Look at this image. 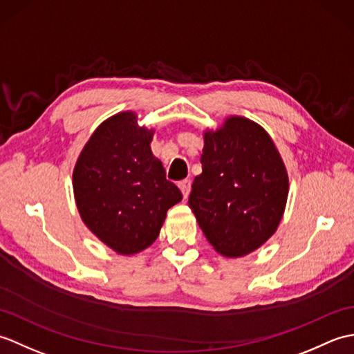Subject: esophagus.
Segmentation results:
<instances>
[{"label": "esophagus", "instance_id": "obj_1", "mask_svg": "<svg viewBox=\"0 0 354 354\" xmlns=\"http://www.w3.org/2000/svg\"><path fill=\"white\" fill-rule=\"evenodd\" d=\"M178 185H179V189H181V192H183V196H184V199L189 198L190 189H192V183L189 181V179H184V181H181V183H179Z\"/></svg>", "mask_w": 354, "mask_h": 354}]
</instances>
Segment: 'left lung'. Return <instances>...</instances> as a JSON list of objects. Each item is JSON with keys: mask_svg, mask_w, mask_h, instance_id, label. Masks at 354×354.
Here are the masks:
<instances>
[{"mask_svg": "<svg viewBox=\"0 0 354 354\" xmlns=\"http://www.w3.org/2000/svg\"><path fill=\"white\" fill-rule=\"evenodd\" d=\"M202 173L189 205L214 250L243 257L274 234L289 193V176L269 133L250 118L232 115L205 131Z\"/></svg>", "mask_w": 354, "mask_h": 354, "instance_id": "1", "label": "left lung"}]
</instances>
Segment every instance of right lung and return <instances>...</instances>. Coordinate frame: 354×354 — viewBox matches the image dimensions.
<instances>
[{
	"label": "right lung",
	"mask_w": 354,
	"mask_h": 354,
	"mask_svg": "<svg viewBox=\"0 0 354 354\" xmlns=\"http://www.w3.org/2000/svg\"><path fill=\"white\" fill-rule=\"evenodd\" d=\"M152 138L153 129L138 126L135 112H118L94 131L73 171L82 221L122 255L152 245L167 209L183 199L152 153Z\"/></svg>",
	"instance_id": "1"
}]
</instances>
